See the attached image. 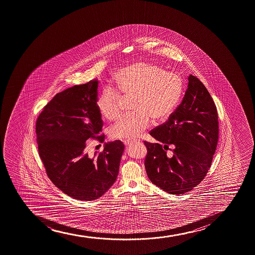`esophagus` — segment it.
<instances>
[{"mask_svg":"<svg viewBox=\"0 0 255 255\" xmlns=\"http://www.w3.org/2000/svg\"><path fill=\"white\" fill-rule=\"evenodd\" d=\"M123 142L126 146H129L130 144L133 143V140H124Z\"/></svg>","mask_w":255,"mask_h":255,"instance_id":"obj_1","label":"esophagus"}]
</instances>
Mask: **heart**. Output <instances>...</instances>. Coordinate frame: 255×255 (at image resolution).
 Here are the masks:
<instances>
[{"label": "heart", "instance_id": "obj_1", "mask_svg": "<svg viewBox=\"0 0 255 255\" xmlns=\"http://www.w3.org/2000/svg\"><path fill=\"white\" fill-rule=\"evenodd\" d=\"M183 94V82L177 73L166 71L154 63L137 62L125 67L115 77V89L106 87L98 95L96 106L103 117L115 121L121 114V97L133 98V114L121 118L109 129L115 140H134L150 125L168 120Z\"/></svg>", "mask_w": 255, "mask_h": 255}]
</instances>
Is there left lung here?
<instances>
[{
    "instance_id": "obj_1",
    "label": "left lung",
    "mask_w": 255,
    "mask_h": 255,
    "mask_svg": "<svg viewBox=\"0 0 255 255\" xmlns=\"http://www.w3.org/2000/svg\"><path fill=\"white\" fill-rule=\"evenodd\" d=\"M150 134L157 142L144 141L149 180L170 194L192 191L210 169L219 139L217 109L198 78L189 75L183 100Z\"/></svg>"
}]
</instances>
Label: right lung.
<instances>
[{"label":"right lung","mask_w":255,"mask_h":255,"mask_svg":"<svg viewBox=\"0 0 255 255\" xmlns=\"http://www.w3.org/2000/svg\"><path fill=\"white\" fill-rule=\"evenodd\" d=\"M97 80L57 93L38 116V152L46 175L62 192L77 200L102 197L115 183L124 144H105L103 152L89 156L87 140L103 142V123L96 106Z\"/></svg>","instance_id":"1"}]
</instances>
